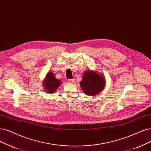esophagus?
<instances>
[{
	"mask_svg": "<svg viewBox=\"0 0 151 151\" xmlns=\"http://www.w3.org/2000/svg\"><path fill=\"white\" fill-rule=\"evenodd\" d=\"M69 81H70V83H75V80H74V79L70 80H69Z\"/></svg>",
	"mask_w": 151,
	"mask_h": 151,
	"instance_id": "34e87169",
	"label": "esophagus"
}]
</instances>
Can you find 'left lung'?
Masks as SVG:
<instances>
[{"label":"left lung","mask_w":151,"mask_h":151,"mask_svg":"<svg viewBox=\"0 0 151 151\" xmlns=\"http://www.w3.org/2000/svg\"><path fill=\"white\" fill-rule=\"evenodd\" d=\"M105 85V77L98 71L87 70L83 74L80 87L86 95L89 96L97 95L103 90Z\"/></svg>","instance_id":"obj_1"}]
</instances>
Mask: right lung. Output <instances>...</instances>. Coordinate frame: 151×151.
Wrapping results in <instances>:
<instances>
[{
    "instance_id": "obj_1",
    "label": "right lung",
    "mask_w": 151,
    "mask_h": 151,
    "mask_svg": "<svg viewBox=\"0 0 151 151\" xmlns=\"http://www.w3.org/2000/svg\"><path fill=\"white\" fill-rule=\"evenodd\" d=\"M61 81L55 78L54 73L50 71L43 81V86L45 91L48 93H53L57 90L58 87L61 85Z\"/></svg>"
}]
</instances>
